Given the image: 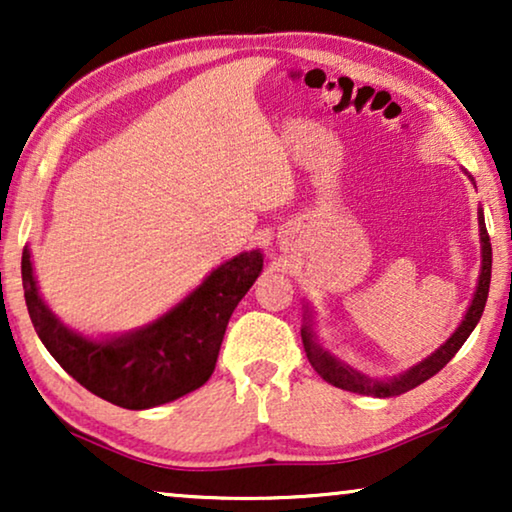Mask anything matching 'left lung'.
Wrapping results in <instances>:
<instances>
[{"label": "left lung", "instance_id": "1", "mask_svg": "<svg viewBox=\"0 0 512 512\" xmlns=\"http://www.w3.org/2000/svg\"><path fill=\"white\" fill-rule=\"evenodd\" d=\"M480 242H482V270H480L478 289H475L473 303L468 307L464 321H461L457 331L452 333V338L447 340L436 354H431L429 359H424L422 363H417V366H412L408 373L391 377V380H370V377L356 373L354 368L345 366V363L333 359L331 354L324 352V349L317 345V340H314L312 326L310 321H307L300 335H303V347H305L307 359L312 363V368L317 370L326 382H331L333 387L354 391V394H363V396H377V398L401 396L405 391L415 389L422 382L429 380V377L436 375L438 370H443L447 363L452 361V356L459 352L461 345H464L468 335L473 333V328L478 326L482 312H485L487 296H489V282H492V242H489V233L485 228V216H482V212H480ZM307 317H310V314H307Z\"/></svg>", "mask_w": 512, "mask_h": 512}]
</instances>
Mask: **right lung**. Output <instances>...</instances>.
Instances as JSON below:
<instances>
[{
    "label": "right lung",
    "mask_w": 512,
    "mask_h": 512,
    "mask_svg": "<svg viewBox=\"0 0 512 512\" xmlns=\"http://www.w3.org/2000/svg\"><path fill=\"white\" fill-rule=\"evenodd\" d=\"M261 270V251L230 258L151 326L93 342L62 326L44 305L27 249L20 263L27 312L53 359L90 394L128 410L170 403L212 377L230 314Z\"/></svg>",
    "instance_id": "1"
}]
</instances>
